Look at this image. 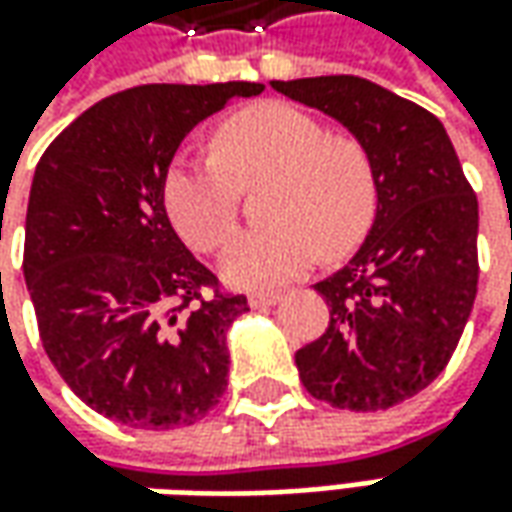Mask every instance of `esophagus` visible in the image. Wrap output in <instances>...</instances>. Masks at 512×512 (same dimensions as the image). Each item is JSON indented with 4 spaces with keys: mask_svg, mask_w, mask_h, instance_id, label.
Returning a JSON list of instances; mask_svg holds the SVG:
<instances>
[{
    "mask_svg": "<svg viewBox=\"0 0 512 512\" xmlns=\"http://www.w3.org/2000/svg\"><path fill=\"white\" fill-rule=\"evenodd\" d=\"M280 300H283V297H280V294H249V306H252V309H269V306H277V303H280Z\"/></svg>",
    "mask_w": 512,
    "mask_h": 512,
    "instance_id": "esophagus-1",
    "label": "esophagus"
}]
</instances>
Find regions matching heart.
Wrapping results in <instances>:
<instances>
[{"label": "heart", "mask_w": 512, "mask_h": 512, "mask_svg": "<svg viewBox=\"0 0 512 512\" xmlns=\"http://www.w3.org/2000/svg\"><path fill=\"white\" fill-rule=\"evenodd\" d=\"M257 186V215L269 223L240 235L221 263L238 289L283 286L309 272L320 252L343 257L377 209L368 152L280 101L226 118L215 158H178L164 178V206L192 249L218 252L238 226L240 189Z\"/></svg>", "instance_id": "1"}]
</instances>
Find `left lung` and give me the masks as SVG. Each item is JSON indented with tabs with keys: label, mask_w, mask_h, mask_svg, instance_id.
I'll list each match as a JSON object with an SVG mask.
<instances>
[{
	"label": "left lung",
	"mask_w": 512,
	"mask_h": 512,
	"mask_svg": "<svg viewBox=\"0 0 512 512\" xmlns=\"http://www.w3.org/2000/svg\"><path fill=\"white\" fill-rule=\"evenodd\" d=\"M337 118L368 152L377 215L357 255L314 289L326 331L294 362L314 399L385 411L445 371L479 283V201L442 121L360 76L272 81Z\"/></svg>",
	"instance_id": "8db88e82"
}]
</instances>
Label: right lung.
<instances>
[{"instance_id": "1", "label": "right lung", "mask_w": 512, "mask_h": 512, "mask_svg": "<svg viewBox=\"0 0 512 512\" xmlns=\"http://www.w3.org/2000/svg\"><path fill=\"white\" fill-rule=\"evenodd\" d=\"M263 84H141L101 98L36 164L25 283L70 391L141 431L184 428L226 391V331L249 311L175 235L164 178L189 130Z\"/></svg>"}]
</instances>
